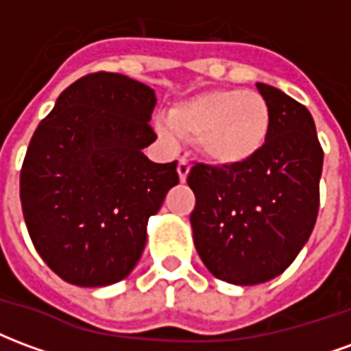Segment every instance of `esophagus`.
<instances>
[{
	"instance_id": "34e87169",
	"label": "esophagus",
	"mask_w": 351,
	"mask_h": 351,
	"mask_svg": "<svg viewBox=\"0 0 351 351\" xmlns=\"http://www.w3.org/2000/svg\"><path fill=\"white\" fill-rule=\"evenodd\" d=\"M190 161L182 158V160H178V165H176V171H178V176H180V182H184L186 178H188V173H190Z\"/></svg>"
}]
</instances>
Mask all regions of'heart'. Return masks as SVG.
<instances>
[{
	"instance_id": "heart-1",
	"label": "heart",
	"mask_w": 351,
	"mask_h": 351,
	"mask_svg": "<svg viewBox=\"0 0 351 351\" xmlns=\"http://www.w3.org/2000/svg\"><path fill=\"white\" fill-rule=\"evenodd\" d=\"M165 143L175 135L197 138L206 160L220 167H243L263 152L272 130V112L254 90L220 88L197 93L171 108L169 123H158Z\"/></svg>"
}]
</instances>
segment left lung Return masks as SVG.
Instances as JSON below:
<instances>
[{
	"mask_svg": "<svg viewBox=\"0 0 351 351\" xmlns=\"http://www.w3.org/2000/svg\"><path fill=\"white\" fill-rule=\"evenodd\" d=\"M272 112L269 143L243 167L195 163L190 221L199 258L237 286L272 280L293 263L319 210L324 150L308 108L278 88L256 84Z\"/></svg>",
	"mask_w": 351,
	"mask_h": 351,
	"instance_id": "1",
	"label": "left lung"
}]
</instances>
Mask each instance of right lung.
Instances as JSON below:
<instances>
[{
	"mask_svg": "<svg viewBox=\"0 0 351 351\" xmlns=\"http://www.w3.org/2000/svg\"><path fill=\"white\" fill-rule=\"evenodd\" d=\"M156 93L120 73H90L60 93L20 171L27 233L60 278L101 287L125 278L148 218L178 184L176 161L154 163Z\"/></svg>",
	"mask_w": 351,
	"mask_h": 351,
	"instance_id": "add662e5",
	"label": "right lung"
}]
</instances>
